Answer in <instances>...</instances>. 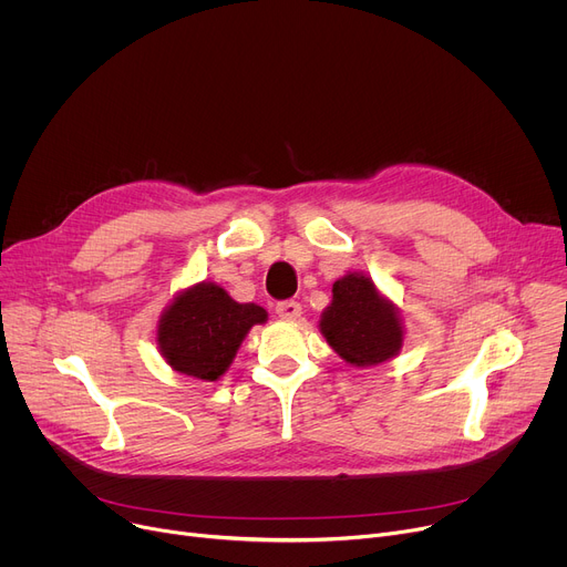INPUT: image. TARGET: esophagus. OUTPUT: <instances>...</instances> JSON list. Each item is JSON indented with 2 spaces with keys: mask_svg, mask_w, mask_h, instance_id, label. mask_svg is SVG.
I'll return each mask as SVG.
<instances>
[{
  "mask_svg": "<svg viewBox=\"0 0 567 567\" xmlns=\"http://www.w3.org/2000/svg\"><path fill=\"white\" fill-rule=\"evenodd\" d=\"M275 311H277V316L284 318V320H295V318L301 316V307H299V301H295V299L279 301L277 307H275Z\"/></svg>",
  "mask_w": 567,
  "mask_h": 567,
  "instance_id": "esophagus-1",
  "label": "esophagus"
}]
</instances>
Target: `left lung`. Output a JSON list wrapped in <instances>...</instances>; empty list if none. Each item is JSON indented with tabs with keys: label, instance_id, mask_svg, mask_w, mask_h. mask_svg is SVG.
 Returning <instances> with one entry per match:
<instances>
[{
	"label": "left lung",
	"instance_id": "obj_1",
	"mask_svg": "<svg viewBox=\"0 0 567 567\" xmlns=\"http://www.w3.org/2000/svg\"><path fill=\"white\" fill-rule=\"evenodd\" d=\"M320 329L336 354L359 368L393 359L402 347L398 311L363 275H347L333 284V301L322 313Z\"/></svg>",
	"mask_w": 567,
	"mask_h": 567
}]
</instances>
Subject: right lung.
Masks as SVG:
<instances>
[{
    "label": "right lung",
    "mask_w": 567,
    "mask_h": 567,
    "mask_svg": "<svg viewBox=\"0 0 567 567\" xmlns=\"http://www.w3.org/2000/svg\"><path fill=\"white\" fill-rule=\"evenodd\" d=\"M266 318L256 303H238L220 286L199 284L163 313L161 352L177 372L215 381L234 361L247 331Z\"/></svg>",
    "instance_id": "1"
}]
</instances>
